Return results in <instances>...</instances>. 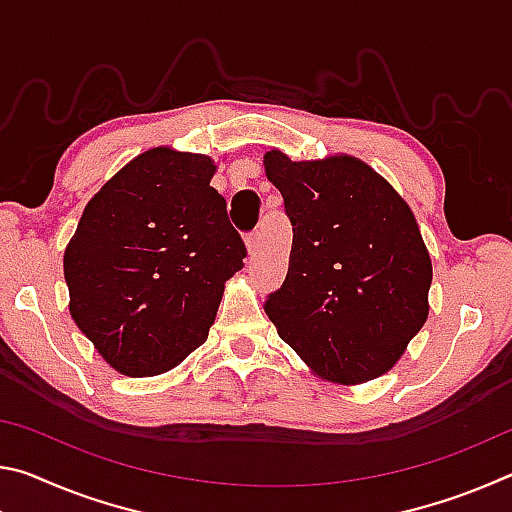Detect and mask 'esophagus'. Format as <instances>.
I'll list each match as a JSON object with an SVG mask.
<instances>
[{
	"label": "esophagus",
	"instance_id": "esophagus-1",
	"mask_svg": "<svg viewBox=\"0 0 512 512\" xmlns=\"http://www.w3.org/2000/svg\"><path fill=\"white\" fill-rule=\"evenodd\" d=\"M246 246H248V255L255 257L257 248H259V232L257 230L248 232V235H246Z\"/></svg>",
	"mask_w": 512,
	"mask_h": 512
}]
</instances>
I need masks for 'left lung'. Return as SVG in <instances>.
I'll use <instances>...</instances> for the list:
<instances>
[{
    "mask_svg": "<svg viewBox=\"0 0 512 512\" xmlns=\"http://www.w3.org/2000/svg\"><path fill=\"white\" fill-rule=\"evenodd\" d=\"M293 228L289 271L264 311L307 366L341 384L391 370L429 314L431 259L418 223L379 173L350 155H264Z\"/></svg>",
    "mask_w": 512,
    "mask_h": 512,
    "instance_id": "obj_1",
    "label": "left lung"
}]
</instances>
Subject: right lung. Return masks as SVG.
<instances>
[{
	"label": "right lung",
	"instance_id": "1",
	"mask_svg": "<svg viewBox=\"0 0 512 512\" xmlns=\"http://www.w3.org/2000/svg\"><path fill=\"white\" fill-rule=\"evenodd\" d=\"M207 155L158 146L94 194L65 250L69 314L112 368L149 377L205 343L246 244Z\"/></svg>",
	"mask_w": 512,
	"mask_h": 512
}]
</instances>
